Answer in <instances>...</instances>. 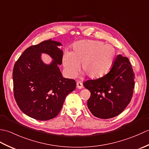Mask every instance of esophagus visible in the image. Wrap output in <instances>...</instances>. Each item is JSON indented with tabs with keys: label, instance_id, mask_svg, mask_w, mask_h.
<instances>
[{
	"label": "esophagus",
	"instance_id": "esophagus-1",
	"mask_svg": "<svg viewBox=\"0 0 149 149\" xmlns=\"http://www.w3.org/2000/svg\"><path fill=\"white\" fill-rule=\"evenodd\" d=\"M77 88L78 89H82L83 88V85L82 84L81 81H77Z\"/></svg>",
	"mask_w": 149,
	"mask_h": 149
}]
</instances>
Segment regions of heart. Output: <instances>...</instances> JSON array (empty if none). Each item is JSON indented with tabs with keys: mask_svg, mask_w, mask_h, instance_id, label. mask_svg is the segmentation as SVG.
Returning a JSON list of instances; mask_svg holds the SVG:
<instances>
[{
	"mask_svg": "<svg viewBox=\"0 0 149 149\" xmlns=\"http://www.w3.org/2000/svg\"><path fill=\"white\" fill-rule=\"evenodd\" d=\"M116 56L111 45L100 41H81L74 45L73 52H66L63 57V65L66 75L74 77L80 70L93 79L104 77L109 71Z\"/></svg>",
	"mask_w": 149,
	"mask_h": 149,
	"instance_id": "heart-1",
	"label": "heart"
}]
</instances>
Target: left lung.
Instances as JSON below:
<instances>
[{"label":"left lung","instance_id":"left-lung-1","mask_svg":"<svg viewBox=\"0 0 149 149\" xmlns=\"http://www.w3.org/2000/svg\"><path fill=\"white\" fill-rule=\"evenodd\" d=\"M134 78L129 59L119 54L108 74L84 82V86L91 93L87 105L93 115L108 119L121 113L131 102Z\"/></svg>","mask_w":149,"mask_h":149}]
</instances>
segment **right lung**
<instances>
[{
  "label": "right lung",
  "mask_w": 149,
  "mask_h": 149,
  "mask_svg": "<svg viewBox=\"0 0 149 149\" xmlns=\"http://www.w3.org/2000/svg\"><path fill=\"white\" fill-rule=\"evenodd\" d=\"M62 44L51 39L25 50L15 63L13 71L14 97L19 108L36 120H49L58 115L66 97L76 87L72 79L63 77ZM52 59L49 64L41 59V54Z\"/></svg>",
  "instance_id": "obj_1"
}]
</instances>
